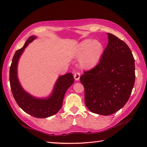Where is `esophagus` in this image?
<instances>
[{"mask_svg":"<svg viewBox=\"0 0 147 147\" xmlns=\"http://www.w3.org/2000/svg\"><path fill=\"white\" fill-rule=\"evenodd\" d=\"M80 77V73L77 72V73H75L74 74V78H75V80H77V81L79 80Z\"/></svg>","mask_w":147,"mask_h":147,"instance_id":"esophagus-1","label":"esophagus"}]
</instances>
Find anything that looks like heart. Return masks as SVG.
I'll use <instances>...</instances> for the list:
<instances>
[{"label": "heart", "instance_id": "1", "mask_svg": "<svg viewBox=\"0 0 147 147\" xmlns=\"http://www.w3.org/2000/svg\"><path fill=\"white\" fill-rule=\"evenodd\" d=\"M104 53V46L99 40L85 39L78 43L74 50V57L80 59L82 68L92 69L99 63Z\"/></svg>", "mask_w": 147, "mask_h": 147}]
</instances>
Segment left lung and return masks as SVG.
Returning <instances> with one entry per match:
<instances>
[{
  "mask_svg": "<svg viewBox=\"0 0 147 147\" xmlns=\"http://www.w3.org/2000/svg\"><path fill=\"white\" fill-rule=\"evenodd\" d=\"M109 42L99 63L84 72L80 82L91 112L110 115L126 104L135 83V60L126 43L107 33Z\"/></svg>",
  "mask_w": 147,
  "mask_h": 147,
  "instance_id": "8db88e82",
  "label": "left lung"
}]
</instances>
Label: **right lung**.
<instances>
[{"instance_id":"right-lung-1","label":"right lung","mask_w":147,"mask_h":147,"mask_svg":"<svg viewBox=\"0 0 147 147\" xmlns=\"http://www.w3.org/2000/svg\"><path fill=\"white\" fill-rule=\"evenodd\" d=\"M36 38L35 35L30 36L23 47L15 52L10 68V83L13 96L20 108L34 117L45 118L59 112L63 105L65 92L74 83V78L72 73L59 76L51 94L45 98L35 97L24 90L18 77V64L25 48Z\"/></svg>"}]
</instances>
